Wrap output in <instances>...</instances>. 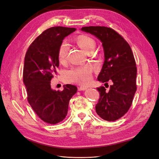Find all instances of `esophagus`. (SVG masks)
Instances as JSON below:
<instances>
[{"label": "esophagus", "mask_w": 159, "mask_h": 159, "mask_svg": "<svg viewBox=\"0 0 159 159\" xmlns=\"http://www.w3.org/2000/svg\"><path fill=\"white\" fill-rule=\"evenodd\" d=\"M87 88L86 86H78V90H86Z\"/></svg>", "instance_id": "34e87169"}]
</instances>
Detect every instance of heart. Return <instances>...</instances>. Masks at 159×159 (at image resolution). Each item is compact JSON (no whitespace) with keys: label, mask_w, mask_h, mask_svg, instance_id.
Segmentation results:
<instances>
[{"label":"heart","mask_w":159,"mask_h":159,"mask_svg":"<svg viewBox=\"0 0 159 159\" xmlns=\"http://www.w3.org/2000/svg\"><path fill=\"white\" fill-rule=\"evenodd\" d=\"M76 43L88 53L93 52L96 48L95 40L88 35H80L76 39ZM69 49V44L66 42H63L61 44L58 51L60 62H65ZM92 66L90 65L76 66L66 70L63 75V79L66 83L85 85L89 83L92 79Z\"/></svg>","instance_id":"heart-1"}]
</instances>
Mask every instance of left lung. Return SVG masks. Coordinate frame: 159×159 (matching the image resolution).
<instances>
[{"instance_id": "8db88e82", "label": "left lung", "mask_w": 159, "mask_h": 159, "mask_svg": "<svg viewBox=\"0 0 159 159\" xmlns=\"http://www.w3.org/2000/svg\"><path fill=\"white\" fill-rule=\"evenodd\" d=\"M81 30L95 35L102 42L105 60L98 80L105 84L112 82L109 90L104 86L97 88L100 98L96 111L104 120L116 121L129 110L137 90V66L134 54L129 43L114 29L89 26Z\"/></svg>"}]
</instances>
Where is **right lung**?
<instances>
[{
	"mask_svg": "<svg viewBox=\"0 0 159 159\" xmlns=\"http://www.w3.org/2000/svg\"><path fill=\"white\" fill-rule=\"evenodd\" d=\"M75 30L62 26L48 28L34 39L25 55L23 81L27 100L39 118L49 124L65 118L69 100L77 91L71 84L65 85L62 91L51 88V80L59 65V48L65 37Z\"/></svg>",
	"mask_w": 159,
	"mask_h": 159,
	"instance_id": "obj_1",
	"label": "right lung"
}]
</instances>
